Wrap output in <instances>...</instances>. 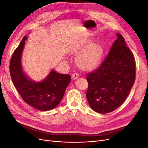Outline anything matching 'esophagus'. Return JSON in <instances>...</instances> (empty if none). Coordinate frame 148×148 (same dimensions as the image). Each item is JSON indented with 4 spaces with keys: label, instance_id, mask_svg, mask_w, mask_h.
I'll return each mask as SVG.
<instances>
[{
    "label": "esophagus",
    "instance_id": "34e87169",
    "mask_svg": "<svg viewBox=\"0 0 148 148\" xmlns=\"http://www.w3.org/2000/svg\"><path fill=\"white\" fill-rule=\"evenodd\" d=\"M79 77V75L78 73H74L73 75H72V78L73 79H77Z\"/></svg>",
    "mask_w": 148,
    "mask_h": 148
}]
</instances>
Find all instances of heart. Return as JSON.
Returning a JSON list of instances; mask_svg holds the SVG:
<instances>
[{"label":"heart","instance_id":"obj_1","mask_svg":"<svg viewBox=\"0 0 148 148\" xmlns=\"http://www.w3.org/2000/svg\"><path fill=\"white\" fill-rule=\"evenodd\" d=\"M83 50L76 57L75 63L79 69L83 71H91L99 65L104 53V49L99 42H92L89 40Z\"/></svg>","mask_w":148,"mask_h":148}]
</instances>
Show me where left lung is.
Returning a JSON list of instances; mask_svg holds the SVG:
<instances>
[{"label":"left lung","instance_id":"8db88e82","mask_svg":"<svg viewBox=\"0 0 148 148\" xmlns=\"http://www.w3.org/2000/svg\"><path fill=\"white\" fill-rule=\"evenodd\" d=\"M117 36L101 66L87 75L86 97L91 108L97 113L107 114L117 109L135 83V58L122 36Z\"/></svg>","mask_w":148,"mask_h":148}]
</instances>
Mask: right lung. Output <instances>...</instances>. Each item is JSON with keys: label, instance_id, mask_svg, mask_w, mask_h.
Wrapping results in <instances>:
<instances>
[{"label": "right lung", "instance_id": "right-lung-1", "mask_svg": "<svg viewBox=\"0 0 148 148\" xmlns=\"http://www.w3.org/2000/svg\"><path fill=\"white\" fill-rule=\"evenodd\" d=\"M26 39V36L11 58L10 73L12 82L22 99L28 104L39 110H52L59 105L63 98L71 77L68 74H60L52 70L41 82L31 80L23 72L21 63Z\"/></svg>", "mask_w": 148, "mask_h": 148}]
</instances>
